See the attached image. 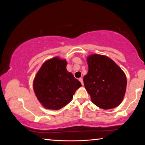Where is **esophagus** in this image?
Segmentation results:
<instances>
[{"label": "esophagus", "instance_id": "obj_1", "mask_svg": "<svg viewBox=\"0 0 145 145\" xmlns=\"http://www.w3.org/2000/svg\"><path fill=\"white\" fill-rule=\"evenodd\" d=\"M79 81L81 82V84H82V85H84V83H83V80H82V78H79Z\"/></svg>", "mask_w": 145, "mask_h": 145}]
</instances>
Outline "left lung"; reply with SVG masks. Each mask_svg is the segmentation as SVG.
Here are the masks:
<instances>
[{"label": "left lung", "mask_w": 145, "mask_h": 145, "mask_svg": "<svg viewBox=\"0 0 145 145\" xmlns=\"http://www.w3.org/2000/svg\"><path fill=\"white\" fill-rule=\"evenodd\" d=\"M87 62L88 72L83 81L93 104L104 109L117 107L125 93V74L105 56L91 55L88 57Z\"/></svg>", "instance_id": "8db88e82"}]
</instances>
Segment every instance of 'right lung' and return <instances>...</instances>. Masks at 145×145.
I'll use <instances>...</instances> for the list:
<instances>
[{
	"label": "right lung",
	"mask_w": 145,
	"mask_h": 145,
	"mask_svg": "<svg viewBox=\"0 0 145 145\" xmlns=\"http://www.w3.org/2000/svg\"><path fill=\"white\" fill-rule=\"evenodd\" d=\"M66 60L58 57L46 61L36 74L33 88L39 101L46 109H60L73 98L80 83L66 69Z\"/></svg>",
	"instance_id": "obj_1"
}]
</instances>
